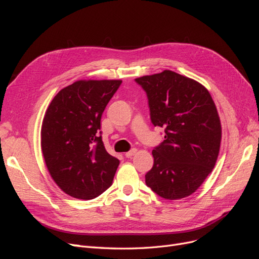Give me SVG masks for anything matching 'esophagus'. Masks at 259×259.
<instances>
[{"instance_id": "34e87169", "label": "esophagus", "mask_w": 259, "mask_h": 259, "mask_svg": "<svg viewBox=\"0 0 259 259\" xmlns=\"http://www.w3.org/2000/svg\"><path fill=\"white\" fill-rule=\"evenodd\" d=\"M137 152V150H136V149H132V150L131 151H128V152H126V153H125V156H126V158H132V156L133 155H134L135 153Z\"/></svg>"}]
</instances>
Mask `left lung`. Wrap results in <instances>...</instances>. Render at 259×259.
<instances>
[{"label": "left lung", "mask_w": 259, "mask_h": 259, "mask_svg": "<svg viewBox=\"0 0 259 259\" xmlns=\"http://www.w3.org/2000/svg\"><path fill=\"white\" fill-rule=\"evenodd\" d=\"M135 81L147 93L152 124L165 132L146 184L163 199L189 197L218 158L222 124L214 100L201 83L170 70Z\"/></svg>", "instance_id": "left-lung-1"}]
</instances>
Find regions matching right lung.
Segmentation results:
<instances>
[{
	"mask_svg": "<svg viewBox=\"0 0 259 259\" xmlns=\"http://www.w3.org/2000/svg\"><path fill=\"white\" fill-rule=\"evenodd\" d=\"M121 80H80L53 98L41 127V148L52 178L70 197L97 198L112 185L120 161L100 136V119Z\"/></svg>",
	"mask_w": 259,
	"mask_h": 259,
	"instance_id": "obj_1",
	"label": "right lung"
}]
</instances>
